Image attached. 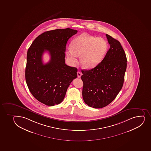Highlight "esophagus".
I'll list each match as a JSON object with an SVG mask.
<instances>
[{
    "instance_id": "esophagus-1",
    "label": "esophagus",
    "mask_w": 151,
    "mask_h": 151,
    "mask_svg": "<svg viewBox=\"0 0 151 151\" xmlns=\"http://www.w3.org/2000/svg\"><path fill=\"white\" fill-rule=\"evenodd\" d=\"M81 75H82V73H81V72H77V76H78V78H80Z\"/></svg>"
}]
</instances>
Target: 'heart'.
<instances>
[{
    "label": "heart",
    "instance_id": "b5f03b06",
    "mask_svg": "<svg viewBox=\"0 0 151 151\" xmlns=\"http://www.w3.org/2000/svg\"><path fill=\"white\" fill-rule=\"evenodd\" d=\"M71 49L66 54L73 64L80 57V63L84 68L90 69L96 67L103 60L108 49L106 40L101 37L81 35L74 39L70 44Z\"/></svg>",
    "mask_w": 151,
    "mask_h": 151
}]
</instances>
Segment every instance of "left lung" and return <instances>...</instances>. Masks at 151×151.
I'll list each match as a JSON object with an SVG mask.
<instances>
[{"label":"left lung","instance_id":"8db88e82","mask_svg":"<svg viewBox=\"0 0 151 151\" xmlns=\"http://www.w3.org/2000/svg\"><path fill=\"white\" fill-rule=\"evenodd\" d=\"M110 48L103 60L90 70H82L83 99L95 109L105 107L116 97L123 86L127 67L124 50L118 40L106 34Z\"/></svg>","mask_w":151,"mask_h":151}]
</instances>
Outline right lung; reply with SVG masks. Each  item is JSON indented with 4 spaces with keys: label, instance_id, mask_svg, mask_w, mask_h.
<instances>
[{
    "label": "right lung",
    "instance_id": "1",
    "mask_svg": "<svg viewBox=\"0 0 151 151\" xmlns=\"http://www.w3.org/2000/svg\"><path fill=\"white\" fill-rule=\"evenodd\" d=\"M70 28L45 32L28 49L25 78L30 92L40 103L53 106L62 102L69 86L77 78V69L65 63L66 45L77 33ZM48 51L51 59L43 63V53Z\"/></svg>",
    "mask_w": 151,
    "mask_h": 151
}]
</instances>
